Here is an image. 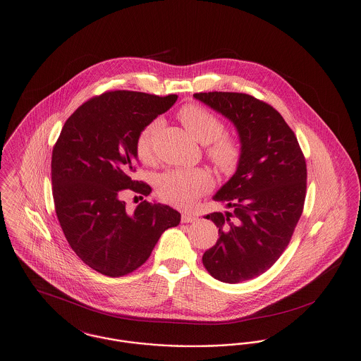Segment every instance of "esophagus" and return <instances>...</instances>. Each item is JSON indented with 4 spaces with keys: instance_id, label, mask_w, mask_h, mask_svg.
Listing matches in <instances>:
<instances>
[{
    "instance_id": "obj_1",
    "label": "esophagus",
    "mask_w": 361,
    "mask_h": 361,
    "mask_svg": "<svg viewBox=\"0 0 361 361\" xmlns=\"http://www.w3.org/2000/svg\"><path fill=\"white\" fill-rule=\"evenodd\" d=\"M197 219L196 215H192V214H183L181 215V222L183 224H190V222H195Z\"/></svg>"
}]
</instances>
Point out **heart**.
I'll return each mask as SVG.
<instances>
[{
	"instance_id": "1",
	"label": "heart",
	"mask_w": 361,
	"mask_h": 361,
	"mask_svg": "<svg viewBox=\"0 0 361 361\" xmlns=\"http://www.w3.org/2000/svg\"><path fill=\"white\" fill-rule=\"evenodd\" d=\"M178 119L192 137L206 145L207 157L216 169L224 173L237 169L242 155L240 140L224 134V123L219 116L203 105L188 104L180 109ZM159 126V119L150 121L137 135V154L143 162L153 158V142ZM212 185L214 180L204 169H173L158 178L157 190L164 202L178 208H188Z\"/></svg>"
}]
</instances>
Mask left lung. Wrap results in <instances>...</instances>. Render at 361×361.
Masks as SVG:
<instances>
[{
  "instance_id": "8db88e82",
  "label": "left lung",
  "mask_w": 361,
  "mask_h": 361,
  "mask_svg": "<svg viewBox=\"0 0 361 361\" xmlns=\"http://www.w3.org/2000/svg\"><path fill=\"white\" fill-rule=\"evenodd\" d=\"M193 97L234 123L242 147L237 172L214 196L233 211L206 216L219 240L203 255V265L224 283L250 280L267 272L291 240L306 199V159L272 105L235 92Z\"/></svg>"
}]
</instances>
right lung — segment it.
<instances>
[{"instance_id": "add662e5", "label": "right lung", "mask_w": 361, "mask_h": 361, "mask_svg": "<svg viewBox=\"0 0 361 361\" xmlns=\"http://www.w3.org/2000/svg\"><path fill=\"white\" fill-rule=\"evenodd\" d=\"M177 94L105 92L78 106L65 123L51 158L52 197L74 253L102 275L121 277L150 257L161 234L180 224L172 207L146 200L128 214L123 190L147 196L133 180L142 128L166 112Z\"/></svg>"}]
</instances>
